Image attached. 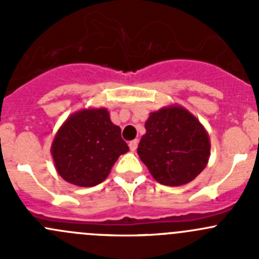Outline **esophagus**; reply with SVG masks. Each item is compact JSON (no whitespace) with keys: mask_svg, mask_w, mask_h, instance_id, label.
Listing matches in <instances>:
<instances>
[{"mask_svg":"<svg viewBox=\"0 0 259 259\" xmlns=\"http://www.w3.org/2000/svg\"><path fill=\"white\" fill-rule=\"evenodd\" d=\"M138 143H139V140L135 139V140H132V142L129 143V148H130V151H133L134 153L135 150H137L138 148Z\"/></svg>","mask_w":259,"mask_h":259,"instance_id":"esophagus-1","label":"esophagus"}]
</instances>
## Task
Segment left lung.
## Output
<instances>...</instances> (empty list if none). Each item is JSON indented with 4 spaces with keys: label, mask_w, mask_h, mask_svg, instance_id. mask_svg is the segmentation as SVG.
Segmentation results:
<instances>
[{
    "label": "left lung",
    "mask_w": 259,
    "mask_h": 259,
    "mask_svg": "<svg viewBox=\"0 0 259 259\" xmlns=\"http://www.w3.org/2000/svg\"><path fill=\"white\" fill-rule=\"evenodd\" d=\"M138 155L153 178L179 187L207 166L210 142L199 120L182 106H166L149 115Z\"/></svg>",
    "instance_id": "left-lung-1"
}]
</instances>
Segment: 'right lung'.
<instances>
[{
	"instance_id": "add662e5",
	"label": "right lung",
	"mask_w": 259,
	"mask_h": 259,
	"mask_svg": "<svg viewBox=\"0 0 259 259\" xmlns=\"http://www.w3.org/2000/svg\"><path fill=\"white\" fill-rule=\"evenodd\" d=\"M129 146L106 109H83L67 117L51 145L57 173L79 187H94L106 179Z\"/></svg>"
}]
</instances>
